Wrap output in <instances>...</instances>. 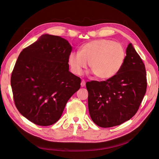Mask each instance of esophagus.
<instances>
[{
	"instance_id": "esophagus-1",
	"label": "esophagus",
	"mask_w": 159,
	"mask_h": 159,
	"mask_svg": "<svg viewBox=\"0 0 159 159\" xmlns=\"http://www.w3.org/2000/svg\"><path fill=\"white\" fill-rule=\"evenodd\" d=\"M85 84H86V82H85V80H82V82H81V83H80L81 87H84V86H85Z\"/></svg>"
}]
</instances>
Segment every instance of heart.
I'll return each instance as SVG.
<instances>
[{
    "label": "heart",
    "mask_w": 159,
    "mask_h": 159,
    "mask_svg": "<svg viewBox=\"0 0 159 159\" xmlns=\"http://www.w3.org/2000/svg\"><path fill=\"white\" fill-rule=\"evenodd\" d=\"M126 55L121 44L111 40L97 39L82 45L79 52L70 53L68 64L73 74L80 75L89 63L97 78L107 80L119 72Z\"/></svg>",
    "instance_id": "1"
}]
</instances>
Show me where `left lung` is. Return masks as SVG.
<instances>
[{"instance_id":"left-lung-1","label":"left lung","mask_w":159,"mask_h":159,"mask_svg":"<svg viewBox=\"0 0 159 159\" xmlns=\"http://www.w3.org/2000/svg\"><path fill=\"white\" fill-rule=\"evenodd\" d=\"M91 119L97 126L110 128L129 120L135 115L147 88L144 64L131 43L119 72L106 81L86 84Z\"/></svg>"}]
</instances>
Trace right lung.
Masks as SVG:
<instances>
[{"label": "right lung", "mask_w": 159, "mask_h": 159, "mask_svg": "<svg viewBox=\"0 0 159 159\" xmlns=\"http://www.w3.org/2000/svg\"><path fill=\"white\" fill-rule=\"evenodd\" d=\"M72 47L59 36L44 34L20 52L11 86L15 106L39 126L57 122L67 102L80 88V79L69 71Z\"/></svg>", "instance_id": "add662e5"}]
</instances>
